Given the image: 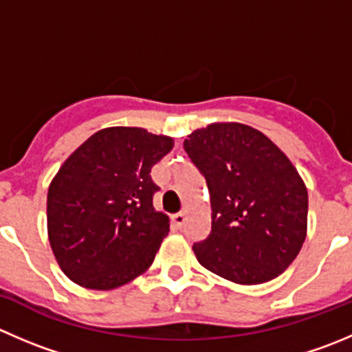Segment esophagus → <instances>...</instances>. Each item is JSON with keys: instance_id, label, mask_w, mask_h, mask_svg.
I'll return each mask as SVG.
<instances>
[{"instance_id": "1", "label": "esophagus", "mask_w": 352, "mask_h": 352, "mask_svg": "<svg viewBox=\"0 0 352 352\" xmlns=\"http://www.w3.org/2000/svg\"><path fill=\"white\" fill-rule=\"evenodd\" d=\"M172 221L175 227H182L184 221H186V213H182V211H180V213H175L172 217Z\"/></svg>"}]
</instances>
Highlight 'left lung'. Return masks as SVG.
I'll list each match as a JSON object with an SVG mask.
<instances>
[{
	"instance_id": "left-lung-1",
	"label": "left lung",
	"mask_w": 352,
	"mask_h": 352,
	"mask_svg": "<svg viewBox=\"0 0 352 352\" xmlns=\"http://www.w3.org/2000/svg\"><path fill=\"white\" fill-rule=\"evenodd\" d=\"M184 149L208 184L211 232L192 245L206 270L242 285L278 277L308 228V189L263 132L218 122L187 135Z\"/></svg>"
}]
</instances>
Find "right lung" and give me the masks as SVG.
Masks as SVG:
<instances>
[{
  "label": "right lung",
  "instance_id": "add662e5",
  "mask_svg": "<svg viewBox=\"0 0 352 352\" xmlns=\"http://www.w3.org/2000/svg\"><path fill=\"white\" fill-rule=\"evenodd\" d=\"M172 148L168 135L108 127L65 160L47 189V237L72 282L111 291L151 267L170 220L153 208L149 173Z\"/></svg>",
  "mask_w": 352,
  "mask_h": 352
}]
</instances>
